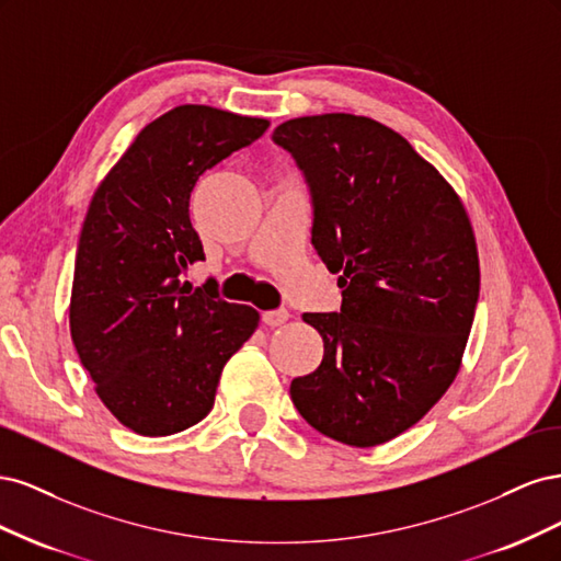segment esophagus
I'll return each mask as SVG.
<instances>
[{
	"label": "esophagus",
	"mask_w": 561,
	"mask_h": 561,
	"mask_svg": "<svg viewBox=\"0 0 561 561\" xmlns=\"http://www.w3.org/2000/svg\"><path fill=\"white\" fill-rule=\"evenodd\" d=\"M290 318V313H287L285 309H276V311H264V316H262V320L266 322L268 328H278V325H283V322Z\"/></svg>",
	"instance_id": "34e87169"
}]
</instances>
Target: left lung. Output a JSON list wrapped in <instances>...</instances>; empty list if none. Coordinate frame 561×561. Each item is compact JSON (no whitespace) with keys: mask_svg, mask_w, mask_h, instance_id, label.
Instances as JSON below:
<instances>
[{"mask_svg":"<svg viewBox=\"0 0 561 561\" xmlns=\"http://www.w3.org/2000/svg\"><path fill=\"white\" fill-rule=\"evenodd\" d=\"M274 142L307 180L311 243L339 274L342 309L304 313L322 363L290 383L309 426L375 447L412 428L451 386L480 297L461 198L400 133L355 114L301 116Z\"/></svg>","mask_w":561,"mask_h":561,"instance_id":"1","label":"left lung"}]
</instances>
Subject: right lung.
<instances>
[{
  "mask_svg": "<svg viewBox=\"0 0 561 561\" xmlns=\"http://www.w3.org/2000/svg\"><path fill=\"white\" fill-rule=\"evenodd\" d=\"M266 118L182 105L140 130L83 219L70 332L98 398L126 428L173 435L206 419L219 375L260 313L182 285L206 260L190 219L196 180L262 138Z\"/></svg>",
  "mask_w": 561,
  "mask_h": 561,
  "instance_id": "right-lung-1",
  "label": "right lung"
}]
</instances>
